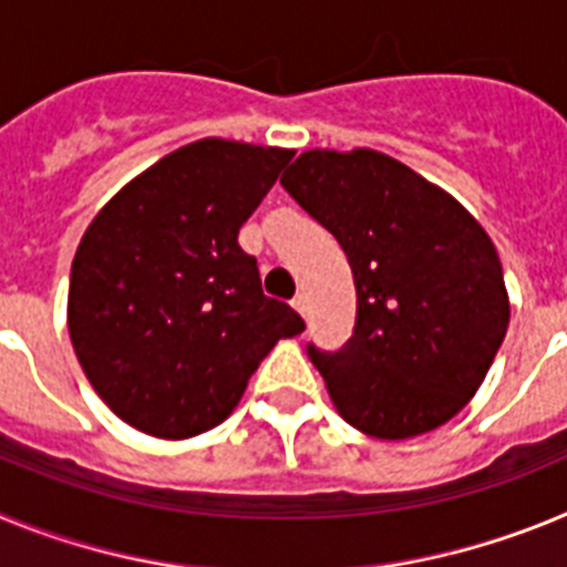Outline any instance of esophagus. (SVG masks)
Returning <instances> with one entry per match:
<instances>
[{"instance_id":"34e87169","label":"esophagus","mask_w":567,"mask_h":567,"mask_svg":"<svg viewBox=\"0 0 567 567\" xmlns=\"http://www.w3.org/2000/svg\"><path fill=\"white\" fill-rule=\"evenodd\" d=\"M292 307L298 309V312L303 315V318H307V295H295V298H292Z\"/></svg>"}]
</instances>
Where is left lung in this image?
<instances>
[{
    "label": "left lung",
    "mask_w": 567,
    "mask_h": 567,
    "mask_svg": "<svg viewBox=\"0 0 567 567\" xmlns=\"http://www.w3.org/2000/svg\"><path fill=\"white\" fill-rule=\"evenodd\" d=\"M343 247L358 287L349 343L309 346L334 409L358 432H434L477 394L511 318L503 264L457 198L392 155L307 150L280 175Z\"/></svg>",
    "instance_id": "8db88e82"
}]
</instances>
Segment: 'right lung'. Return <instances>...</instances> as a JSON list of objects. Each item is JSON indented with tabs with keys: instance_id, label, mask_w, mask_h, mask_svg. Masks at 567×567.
I'll return each mask as SVG.
<instances>
[{
	"instance_id": "add662e5",
	"label": "right lung",
	"mask_w": 567,
	"mask_h": 567,
	"mask_svg": "<svg viewBox=\"0 0 567 567\" xmlns=\"http://www.w3.org/2000/svg\"><path fill=\"white\" fill-rule=\"evenodd\" d=\"M292 150L202 138L135 175L84 229L68 332L99 398L150 437L187 440L233 414L303 320L260 289L238 229Z\"/></svg>"
}]
</instances>
